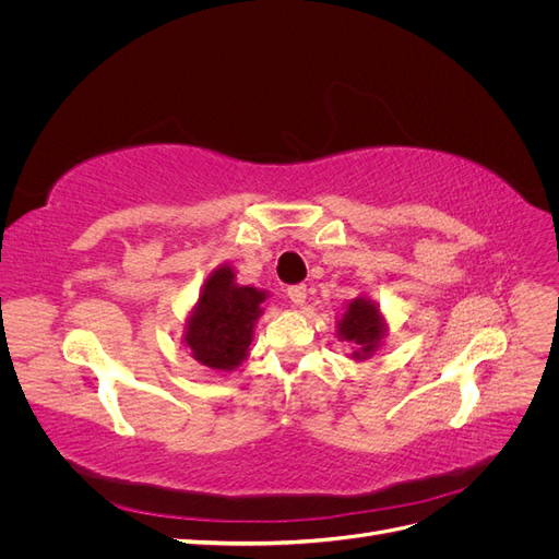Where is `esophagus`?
Here are the masks:
<instances>
[{
  "instance_id": "esophagus-1",
  "label": "esophagus",
  "mask_w": 559,
  "mask_h": 559,
  "mask_svg": "<svg viewBox=\"0 0 559 559\" xmlns=\"http://www.w3.org/2000/svg\"><path fill=\"white\" fill-rule=\"evenodd\" d=\"M289 298H292V306H296V308H300L302 302H306V298H308V289L302 284H296V286H289Z\"/></svg>"
}]
</instances>
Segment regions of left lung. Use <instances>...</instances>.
<instances>
[{
    "label": "left lung",
    "mask_w": 559,
    "mask_h": 559,
    "mask_svg": "<svg viewBox=\"0 0 559 559\" xmlns=\"http://www.w3.org/2000/svg\"><path fill=\"white\" fill-rule=\"evenodd\" d=\"M386 319L376 300L366 294L352 298L343 317L335 321V335L341 343L349 345L347 357L352 361L373 359L382 349L386 337Z\"/></svg>",
    "instance_id": "8db88e82"
}]
</instances>
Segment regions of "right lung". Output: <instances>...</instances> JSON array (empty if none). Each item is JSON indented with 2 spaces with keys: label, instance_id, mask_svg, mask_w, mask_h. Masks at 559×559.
I'll list each match as a JSON object with an SVG mask.
<instances>
[{
  "label": "right lung",
  "instance_id": "right-lung-1",
  "mask_svg": "<svg viewBox=\"0 0 559 559\" xmlns=\"http://www.w3.org/2000/svg\"><path fill=\"white\" fill-rule=\"evenodd\" d=\"M270 294L257 286L235 282V267H214L200 286L195 306L186 317L181 343L191 357L210 370L238 368L249 357L253 329L263 314Z\"/></svg>",
  "mask_w": 559,
  "mask_h": 559
}]
</instances>
